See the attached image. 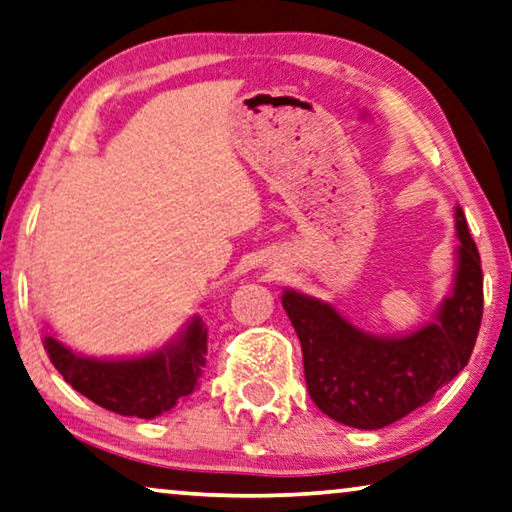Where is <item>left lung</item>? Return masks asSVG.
Returning a JSON list of instances; mask_svg holds the SVG:
<instances>
[{
	"instance_id": "1",
	"label": "left lung",
	"mask_w": 512,
	"mask_h": 512,
	"mask_svg": "<svg viewBox=\"0 0 512 512\" xmlns=\"http://www.w3.org/2000/svg\"><path fill=\"white\" fill-rule=\"evenodd\" d=\"M457 271L437 322L400 338L349 324L331 303L285 289L282 308L303 349L312 402L342 425L379 430L423 407L474 352L483 319V269L464 211L455 209Z\"/></svg>"
}]
</instances>
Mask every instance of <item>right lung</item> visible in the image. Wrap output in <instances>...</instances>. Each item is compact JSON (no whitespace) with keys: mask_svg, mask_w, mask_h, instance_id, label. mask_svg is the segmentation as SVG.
<instances>
[{"mask_svg":"<svg viewBox=\"0 0 512 512\" xmlns=\"http://www.w3.org/2000/svg\"><path fill=\"white\" fill-rule=\"evenodd\" d=\"M43 347L66 384L98 407L121 416L156 418L195 391L207 363V329L195 317L172 345L121 361L80 356L52 335Z\"/></svg>","mask_w":512,"mask_h":512,"instance_id":"obj_1","label":"right lung"}]
</instances>
